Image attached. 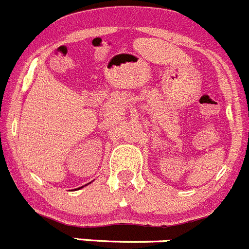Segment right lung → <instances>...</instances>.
I'll return each mask as SVG.
<instances>
[{
	"label": "right lung",
	"mask_w": 249,
	"mask_h": 249,
	"mask_svg": "<svg viewBox=\"0 0 249 249\" xmlns=\"http://www.w3.org/2000/svg\"><path fill=\"white\" fill-rule=\"evenodd\" d=\"M83 187H84V186H81V187H79V189H83ZM79 189H76V190H79Z\"/></svg>",
	"instance_id": "add662e5"
}]
</instances>
